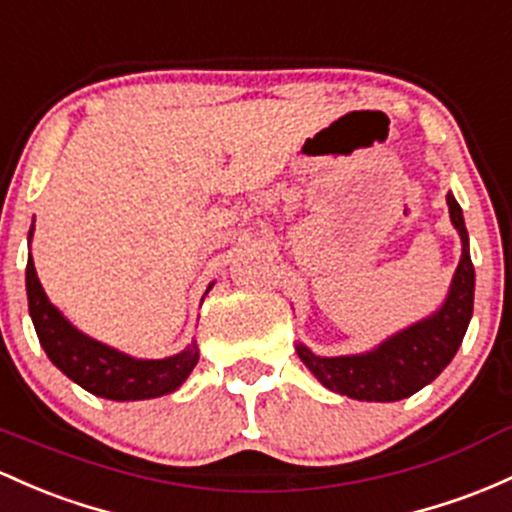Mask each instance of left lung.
<instances>
[{
    "label": "left lung",
    "mask_w": 512,
    "mask_h": 512,
    "mask_svg": "<svg viewBox=\"0 0 512 512\" xmlns=\"http://www.w3.org/2000/svg\"><path fill=\"white\" fill-rule=\"evenodd\" d=\"M449 218L462 240V257L454 269L452 284L437 311L418 323L398 330L367 352L340 357H320L296 342L299 359L325 389L355 401L391 403L413 396L442 374L462 345L471 313H474V265L469 255L462 206L447 194Z\"/></svg>",
    "instance_id": "1"
}]
</instances>
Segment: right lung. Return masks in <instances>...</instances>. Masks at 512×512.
<instances>
[{"label":"right lung","mask_w":512,"mask_h":512,"mask_svg":"<svg viewBox=\"0 0 512 512\" xmlns=\"http://www.w3.org/2000/svg\"><path fill=\"white\" fill-rule=\"evenodd\" d=\"M33 230H36L33 226L28 230V247H31ZM211 286L213 284H209L206 294ZM26 294L28 316L33 320V328L50 362L67 379L94 396L109 398V401H145V398L165 396V393L177 391L199 362L196 340L172 357L138 359L84 335L50 303L33 267L31 252H28L26 265Z\"/></svg>","instance_id":"right-lung-1"}]
</instances>
